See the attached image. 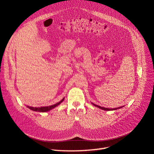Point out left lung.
<instances>
[{"label":"left lung","mask_w":154,"mask_h":154,"mask_svg":"<svg viewBox=\"0 0 154 154\" xmlns=\"http://www.w3.org/2000/svg\"><path fill=\"white\" fill-rule=\"evenodd\" d=\"M94 106H95V107H99V109H102V110H106V111H109V110H117V109H120V108H122V107H117V108H115V109H108V108H105V107H100V106H97V105H96V104H94V103H92Z\"/></svg>","instance_id":"obj_1"}]
</instances>
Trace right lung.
Wrapping results in <instances>:
<instances>
[{
	"label": "right lung",
	"instance_id": "add662e5",
	"mask_svg": "<svg viewBox=\"0 0 154 154\" xmlns=\"http://www.w3.org/2000/svg\"><path fill=\"white\" fill-rule=\"evenodd\" d=\"M64 100V98L63 99H62L59 102L55 104H54L52 105V106H47V107H30V106H27V107L32 110H34V111H36V112H48L49 111L51 110H52V109L56 107L57 106H58L59 104H60V103H62Z\"/></svg>",
	"mask_w": 154,
	"mask_h": 154
}]
</instances>
